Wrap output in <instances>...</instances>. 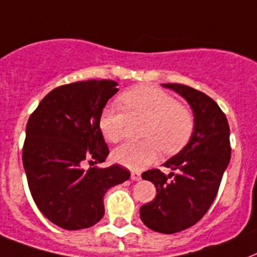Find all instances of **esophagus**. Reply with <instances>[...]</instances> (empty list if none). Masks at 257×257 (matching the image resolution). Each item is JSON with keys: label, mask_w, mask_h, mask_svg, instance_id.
Returning <instances> with one entry per match:
<instances>
[{"label": "esophagus", "mask_w": 257, "mask_h": 257, "mask_svg": "<svg viewBox=\"0 0 257 257\" xmlns=\"http://www.w3.org/2000/svg\"><path fill=\"white\" fill-rule=\"evenodd\" d=\"M131 180L139 181V180H141V174H139L138 172H133V173H131Z\"/></svg>", "instance_id": "esophagus-1"}]
</instances>
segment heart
I'll list each match as a JSON object with an SVG mask.
<instances>
[{
	"label": "heart",
	"instance_id": "1",
	"mask_svg": "<svg viewBox=\"0 0 257 257\" xmlns=\"http://www.w3.org/2000/svg\"><path fill=\"white\" fill-rule=\"evenodd\" d=\"M128 116H143V141H128L114 150V161L131 170H142L156 162L162 151L173 154L188 143L194 130L193 114L172 95L151 85H139L120 96ZM126 114L115 106L103 108L99 128L108 142H118L124 134Z\"/></svg>",
	"mask_w": 257,
	"mask_h": 257
}]
</instances>
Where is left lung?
Instances as JSON below:
<instances>
[{
    "mask_svg": "<svg viewBox=\"0 0 257 257\" xmlns=\"http://www.w3.org/2000/svg\"><path fill=\"white\" fill-rule=\"evenodd\" d=\"M188 101L194 130L184 149L165 162L173 170L164 174L151 169L142 174L157 189L154 200L141 206L143 224L160 233L172 234L200 221L216 198L222 174L230 160L229 124L216 101L184 84H162Z\"/></svg>",
    "mask_w": 257,
    "mask_h": 257,
    "instance_id": "1",
    "label": "left lung"
}]
</instances>
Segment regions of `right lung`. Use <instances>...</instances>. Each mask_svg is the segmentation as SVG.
Masks as SVG:
<instances>
[{
	"label": "right lung",
	"mask_w": 257,
	"mask_h": 257,
	"mask_svg": "<svg viewBox=\"0 0 257 257\" xmlns=\"http://www.w3.org/2000/svg\"><path fill=\"white\" fill-rule=\"evenodd\" d=\"M114 80H87L52 89L40 101L27 124L23 164L37 208L63 229L95 225L104 214L103 197L130 178L119 165L101 164L108 147L99 128V116L118 92Z\"/></svg>",
	"instance_id": "1"
}]
</instances>
